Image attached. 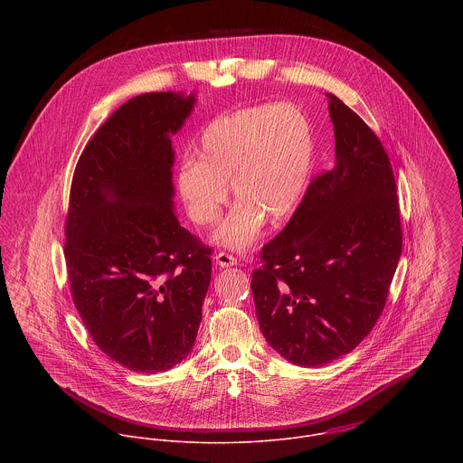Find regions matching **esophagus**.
Masks as SVG:
<instances>
[{
    "label": "esophagus",
    "instance_id": "34e87169",
    "mask_svg": "<svg viewBox=\"0 0 463 463\" xmlns=\"http://www.w3.org/2000/svg\"><path fill=\"white\" fill-rule=\"evenodd\" d=\"M215 264L219 267H232V265H237V259L230 253H224V251H219L215 255Z\"/></svg>",
    "mask_w": 463,
    "mask_h": 463
}]
</instances>
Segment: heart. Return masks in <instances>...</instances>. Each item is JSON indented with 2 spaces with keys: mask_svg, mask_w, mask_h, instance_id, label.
Here are the masks:
<instances>
[{
  "mask_svg": "<svg viewBox=\"0 0 463 463\" xmlns=\"http://www.w3.org/2000/svg\"><path fill=\"white\" fill-rule=\"evenodd\" d=\"M314 137L308 118L292 103L251 107L213 118L198 137V158L178 169V189L191 219L213 224L226 201L233 210L213 233L228 250H246L262 233L267 217L288 219L307 187Z\"/></svg>",
  "mask_w": 463,
  "mask_h": 463,
  "instance_id": "obj_1",
  "label": "heart"
}]
</instances>
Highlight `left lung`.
Here are the masks:
<instances>
[{
  "mask_svg": "<svg viewBox=\"0 0 463 463\" xmlns=\"http://www.w3.org/2000/svg\"><path fill=\"white\" fill-rule=\"evenodd\" d=\"M326 96L335 165L310 184L285 230L265 244L251 279L265 340L303 367L331 364L374 328L402 244L396 180L380 138Z\"/></svg>",
  "mask_w": 463,
  "mask_h": 463,
  "instance_id": "1",
  "label": "left lung"
}]
</instances>
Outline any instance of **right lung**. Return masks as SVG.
<instances>
[{
	"label": "right lung",
	"instance_id": "right-lung-1",
	"mask_svg": "<svg viewBox=\"0 0 463 463\" xmlns=\"http://www.w3.org/2000/svg\"><path fill=\"white\" fill-rule=\"evenodd\" d=\"M196 94L149 92L119 107L85 146L71 184L67 274L96 345L137 373L193 351L210 285V248L175 213L171 135Z\"/></svg>",
	"mask_w": 463,
	"mask_h": 463
}]
</instances>
